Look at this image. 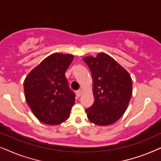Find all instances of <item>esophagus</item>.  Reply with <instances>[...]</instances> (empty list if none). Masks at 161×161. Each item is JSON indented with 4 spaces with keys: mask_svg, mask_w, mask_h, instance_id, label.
Masks as SVG:
<instances>
[{
    "mask_svg": "<svg viewBox=\"0 0 161 161\" xmlns=\"http://www.w3.org/2000/svg\"><path fill=\"white\" fill-rule=\"evenodd\" d=\"M75 93H76V95L79 97H80L81 94H82V90L79 89V90H78V91H76Z\"/></svg>",
    "mask_w": 161,
    "mask_h": 161,
    "instance_id": "esophagus-1",
    "label": "esophagus"
}]
</instances>
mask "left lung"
<instances>
[{
  "label": "left lung",
  "instance_id": "left-lung-1",
  "mask_svg": "<svg viewBox=\"0 0 161 161\" xmlns=\"http://www.w3.org/2000/svg\"><path fill=\"white\" fill-rule=\"evenodd\" d=\"M92 72L94 104L86 110L94 124H114L127 110L133 92V81L127 70L106 53L83 58Z\"/></svg>",
  "mask_w": 161,
  "mask_h": 161
}]
</instances>
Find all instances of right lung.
Returning <instances> with one entry per match:
<instances>
[{
	"label": "right lung",
	"mask_w": 161,
	"mask_h": 161,
	"mask_svg": "<svg viewBox=\"0 0 161 161\" xmlns=\"http://www.w3.org/2000/svg\"><path fill=\"white\" fill-rule=\"evenodd\" d=\"M73 58V55L55 53L26 76L25 100L41 122L58 125L69 117L75 94L69 89L65 72Z\"/></svg>",
	"instance_id": "obj_1"
}]
</instances>
